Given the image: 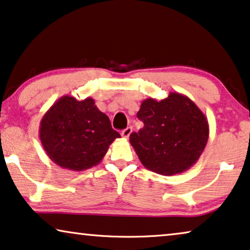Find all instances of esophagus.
<instances>
[{
    "mask_svg": "<svg viewBox=\"0 0 250 250\" xmlns=\"http://www.w3.org/2000/svg\"><path fill=\"white\" fill-rule=\"evenodd\" d=\"M132 131H133L132 127H127V128H125L124 131H122V136L124 137V139H128L129 135H131Z\"/></svg>",
    "mask_w": 250,
    "mask_h": 250,
    "instance_id": "obj_1",
    "label": "esophagus"
}]
</instances>
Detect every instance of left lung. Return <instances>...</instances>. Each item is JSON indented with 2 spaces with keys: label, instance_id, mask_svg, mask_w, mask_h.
I'll list each match as a JSON object with an SVG mask.
<instances>
[{
  "label": "left lung",
  "instance_id": "8db88e82",
  "mask_svg": "<svg viewBox=\"0 0 250 250\" xmlns=\"http://www.w3.org/2000/svg\"><path fill=\"white\" fill-rule=\"evenodd\" d=\"M137 118L144 127L129 142L146 169L159 175L182 173L195 165L208 140V123L187 96L170 92L166 99L142 101Z\"/></svg>",
  "mask_w": 250,
  "mask_h": 250
}]
</instances>
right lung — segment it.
Instances as JSON below:
<instances>
[{"instance_id":"right-lung-1","label":"right lung","mask_w":250,"mask_h":250,"mask_svg":"<svg viewBox=\"0 0 250 250\" xmlns=\"http://www.w3.org/2000/svg\"><path fill=\"white\" fill-rule=\"evenodd\" d=\"M121 137L92 98L63 96L46 111L39 139L46 154L64 169L82 171L100 164L109 146Z\"/></svg>"}]
</instances>
